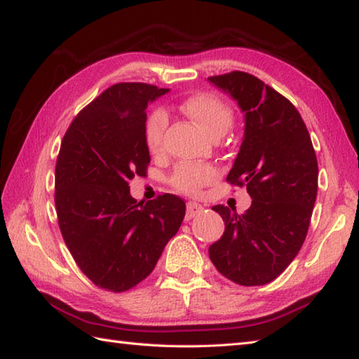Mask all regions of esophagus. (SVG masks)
I'll list each match as a JSON object with an SVG mask.
<instances>
[{
	"instance_id": "1",
	"label": "esophagus",
	"mask_w": 359,
	"mask_h": 359,
	"mask_svg": "<svg viewBox=\"0 0 359 359\" xmlns=\"http://www.w3.org/2000/svg\"><path fill=\"white\" fill-rule=\"evenodd\" d=\"M202 211H203V207L201 203H196V202H188L187 203V217L188 219L197 216Z\"/></svg>"
}]
</instances>
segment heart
<instances>
[{
	"instance_id": "b5f03b06",
	"label": "heart",
	"mask_w": 359,
	"mask_h": 359,
	"mask_svg": "<svg viewBox=\"0 0 359 359\" xmlns=\"http://www.w3.org/2000/svg\"><path fill=\"white\" fill-rule=\"evenodd\" d=\"M182 109L189 118L202 126L211 137L225 134L233 123V112L230 106L216 95L199 93L188 97ZM168 126V114L162 108H156L149 114L144 126V143L151 154H158L163 149V135ZM217 171L210 165L184 163L177 166L172 174V185L182 193L194 194L210 182L216 179Z\"/></svg>"
}]
</instances>
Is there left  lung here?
I'll use <instances>...</instances> for the list:
<instances>
[{"label": "left lung", "mask_w": 359, "mask_h": 359, "mask_svg": "<svg viewBox=\"0 0 359 359\" xmlns=\"http://www.w3.org/2000/svg\"><path fill=\"white\" fill-rule=\"evenodd\" d=\"M243 112V139L226 180L247 185L251 207H212L225 231L210 245L217 271L236 284H269L299 253L318 193V160L301 114L247 72L210 77Z\"/></svg>", "instance_id": "8db88e82"}]
</instances>
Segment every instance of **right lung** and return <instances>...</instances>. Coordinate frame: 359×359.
I'll use <instances>...</instances> for the list:
<instances>
[{
	"label": "right lung",
	"mask_w": 359,
	"mask_h": 359,
	"mask_svg": "<svg viewBox=\"0 0 359 359\" xmlns=\"http://www.w3.org/2000/svg\"><path fill=\"white\" fill-rule=\"evenodd\" d=\"M170 89L117 83L80 111L55 166L58 225L74 261L97 287L126 292L151 274L179 231L187 205L174 194L133 199L129 180L147 175L148 103Z\"/></svg>",
	"instance_id": "right-lung-1"
}]
</instances>
